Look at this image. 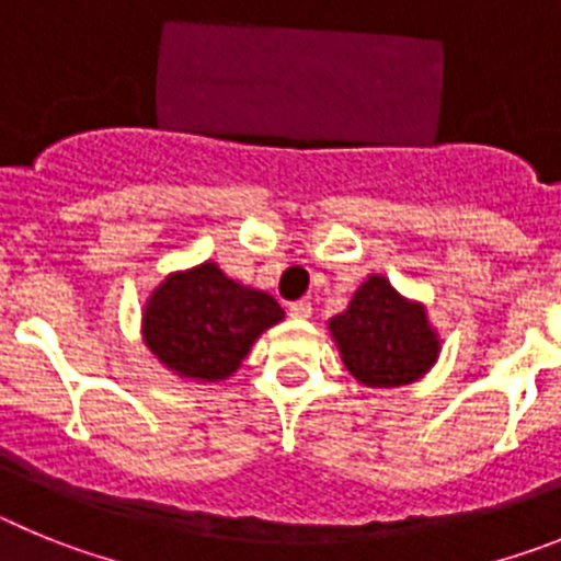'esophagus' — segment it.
Segmentation results:
<instances>
[{
	"instance_id": "esophagus-1",
	"label": "esophagus",
	"mask_w": 561,
	"mask_h": 561,
	"mask_svg": "<svg viewBox=\"0 0 561 561\" xmlns=\"http://www.w3.org/2000/svg\"><path fill=\"white\" fill-rule=\"evenodd\" d=\"M289 314L297 320H306V317H311V304L309 300H295V304H289Z\"/></svg>"
}]
</instances>
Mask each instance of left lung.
<instances>
[{"instance_id":"8db88e82","label":"left lung","mask_w":561,"mask_h":561,"mask_svg":"<svg viewBox=\"0 0 561 561\" xmlns=\"http://www.w3.org/2000/svg\"><path fill=\"white\" fill-rule=\"evenodd\" d=\"M345 368L368 388H399L427 374L438 340L419 304H408L379 275H370L351 306L329 323Z\"/></svg>"}]
</instances>
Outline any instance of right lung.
I'll return each mask as SVG.
<instances>
[{"instance_id":"obj_1","label":"right lung","mask_w":561,"mask_h":561,"mask_svg":"<svg viewBox=\"0 0 561 561\" xmlns=\"http://www.w3.org/2000/svg\"><path fill=\"white\" fill-rule=\"evenodd\" d=\"M284 320L266 291L236 284L216 264L171 275L142 317L146 345L187 379L219 381L241 365L261 331Z\"/></svg>"}]
</instances>
